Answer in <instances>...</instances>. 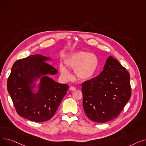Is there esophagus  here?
Instances as JSON below:
<instances>
[{
  "mask_svg": "<svg viewBox=\"0 0 146 146\" xmlns=\"http://www.w3.org/2000/svg\"><path fill=\"white\" fill-rule=\"evenodd\" d=\"M70 90H72V91H74V90H76V88H74V87H73V86H70Z\"/></svg>",
  "mask_w": 146,
  "mask_h": 146,
  "instance_id": "34e87169",
  "label": "esophagus"
}]
</instances>
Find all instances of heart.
<instances>
[{"instance_id": "heart-1", "label": "heart", "mask_w": 146, "mask_h": 146, "mask_svg": "<svg viewBox=\"0 0 146 146\" xmlns=\"http://www.w3.org/2000/svg\"><path fill=\"white\" fill-rule=\"evenodd\" d=\"M64 62L69 68L74 69L77 77L82 80L92 78L99 67V59L94 54L84 51H78L67 54L64 58ZM61 77L65 80H70L72 76L67 68L63 64H59Z\"/></svg>"}]
</instances>
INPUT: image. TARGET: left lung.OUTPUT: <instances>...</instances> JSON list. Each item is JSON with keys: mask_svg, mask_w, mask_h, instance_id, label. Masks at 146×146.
Here are the masks:
<instances>
[{"mask_svg": "<svg viewBox=\"0 0 146 146\" xmlns=\"http://www.w3.org/2000/svg\"><path fill=\"white\" fill-rule=\"evenodd\" d=\"M130 76L125 67L110 56L97 77L82 84L83 107L94 122L117 118L131 97Z\"/></svg>", "mask_w": 146, "mask_h": 146, "instance_id": "left-lung-1", "label": "left lung"}]
</instances>
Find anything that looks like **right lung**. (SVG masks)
<instances>
[{"mask_svg": "<svg viewBox=\"0 0 146 146\" xmlns=\"http://www.w3.org/2000/svg\"><path fill=\"white\" fill-rule=\"evenodd\" d=\"M41 54L17 60L11 69L7 89L17 113L35 122L49 120L56 112L68 86L49 77L58 73Z\"/></svg>", "mask_w": 146, "mask_h": 146, "instance_id": "add662e5", "label": "right lung"}]
</instances>
